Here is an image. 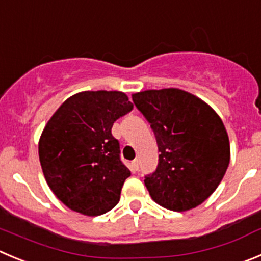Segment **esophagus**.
Instances as JSON below:
<instances>
[{
  "mask_svg": "<svg viewBox=\"0 0 261 261\" xmlns=\"http://www.w3.org/2000/svg\"><path fill=\"white\" fill-rule=\"evenodd\" d=\"M131 169H133V171H138L139 170V161L138 160H134L133 162H131Z\"/></svg>",
  "mask_w": 261,
  "mask_h": 261,
  "instance_id": "34e87169",
  "label": "esophagus"
}]
</instances>
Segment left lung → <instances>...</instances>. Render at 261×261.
<instances>
[{"label":"left lung","instance_id":"obj_1","mask_svg":"<svg viewBox=\"0 0 261 261\" xmlns=\"http://www.w3.org/2000/svg\"><path fill=\"white\" fill-rule=\"evenodd\" d=\"M157 140L158 165L145 175L153 201L172 211L197 207L214 193L230 160L223 121L199 97L179 89L133 95Z\"/></svg>","mask_w":261,"mask_h":261}]
</instances>
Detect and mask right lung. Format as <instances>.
I'll return each mask as SVG.
<instances>
[{
    "instance_id": "1",
    "label": "right lung",
    "mask_w": 261,
    "mask_h": 261,
    "mask_svg": "<svg viewBox=\"0 0 261 261\" xmlns=\"http://www.w3.org/2000/svg\"><path fill=\"white\" fill-rule=\"evenodd\" d=\"M121 91H84L59 107L38 143L41 167L54 194L75 213L97 216L118 203L131 175L112 126L133 111Z\"/></svg>"
}]
</instances>
